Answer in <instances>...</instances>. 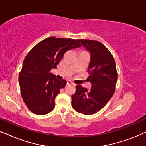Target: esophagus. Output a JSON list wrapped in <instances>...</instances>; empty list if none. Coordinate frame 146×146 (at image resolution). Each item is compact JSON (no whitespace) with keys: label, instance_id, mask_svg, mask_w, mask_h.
I'll use <instances>...</instances> for the list:
<instances>
[{"label":"esophagus","instance_id":"esophagus-1","mask_svg":"<svg viewBox=\"0 0 146 146\" xmlns=\"http://www.w3.org/2000/svg\"><path fill=\"white\" fill-rule=\"evenodd\" d=\"M70 84L74 85V84L72 82H71V81H68L67 82V85H70Z\"/></svg>","mask_w":146,"mask_h":146}]
</instances>
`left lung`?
I'll return each instance as SVG.
<instances>
[{
  "mask_svg": "<svg viewBox=\"0 0 146 146\" xmlns=\"http://www.w3.org/2000/svg\"><path fill=\"white\" fill-rule=\"evenodd\" d=\"M90 52L91 59L88 73L92 84L90 90L77 85L72 96V105L78 112L92 115L99 111L112 97L117 72L115 62L109 50L96 40L78 39Z\"/></svg>",
  "mask_w": 146,
  "mask_h": 146,
  "instance_id": "1",
  "label": "left lung"
}]
</instances>
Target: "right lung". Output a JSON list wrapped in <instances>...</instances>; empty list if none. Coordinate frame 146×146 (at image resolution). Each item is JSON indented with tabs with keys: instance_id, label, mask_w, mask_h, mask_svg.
Segmentation results:
<instances>
[{
	"instance_id": "obj_1",
	"label": "right lung",
	"mask_w": 146,
	"mask_h": 146,
	"mask_svg": "<svg viewBox=\"0 0 146 146\" xmlns=\"http://www.w3.org/2000/svg\"><path fill=\"white\" fill-rule=\"evenodd\" d=\"M80 46L75 39L49 37L38 43L28 53L19 81L22 98L30 111L37 115H45L53 110L56 97L66 81L57 80L51 70L56 68L66 52Z\"/></svg>"
}]
</instances>
